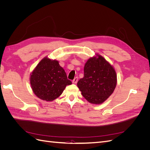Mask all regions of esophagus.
Here are the masks:
<instances>
[{"instance_id": "1", "label": "esophagus", "mask_w": 150, "mask_h": 150, "mask_svg": "<svg viewBox=\"0 0 150 150\" xmlns=\"http://www.w3.org/2000/svg\"><path fill=\"white\" fill-rule=\"evenodd\" d=\"M78 78H77V77H76V78L72 80V83H74V84H76L77 83H78Z\"/></svg>"}]
</instances>
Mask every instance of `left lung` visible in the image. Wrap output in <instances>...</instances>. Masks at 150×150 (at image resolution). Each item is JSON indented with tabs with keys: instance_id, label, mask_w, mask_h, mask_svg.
Instances as JSON below:
<instances>
[{
	"instance_id": "obj_1",
	"label": "left lung",
	"mask_w": 150,
	"mask_h": 150,
	"mask_svg": "<svg viewBox=\"0 0 150 150\" xmlns=\"http://www.w3.org/2000/svg\"><path fill=\"white\" fill-rule=\"evenodd\" d=\"M84 72V77L77 84L81 94L90 103L102 104L114 92L117 84L114 67L96 54L85 63Z\"/></svg>"
}]
</instances>
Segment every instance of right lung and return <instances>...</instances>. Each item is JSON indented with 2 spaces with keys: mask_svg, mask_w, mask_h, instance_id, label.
<instances>
[{
  "mask_svg": "<svg viewBox=\"0 0 150 150\" xmlns=\"http://www.w3.org/2000/svg\"><path fill=\"white\" fill-rule=\"evenodd\" d=\"M33 93L43 101H52L60 96L66 86L72 82L67 79L64 69L59 61L44 57L30 74Z\"/></svg>",
  "mask_w": 150,
  "mask_h": 150,
  "instance_id": "obj_1",
  "label": "right lung"
}]
</instances>
